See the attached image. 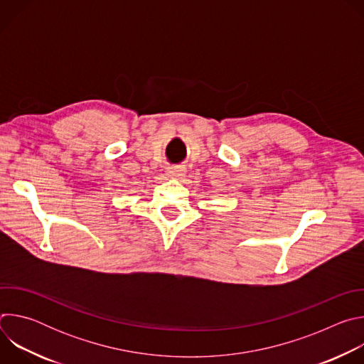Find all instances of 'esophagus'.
I'll list each match as a JSON object with an SVG mask.
<instances>
[{
    "mask_svg": "<svg viewBox=\"0 0 364 364\" xmlns=\"http://www.w3.org/2000/svg\"><path fill=\"white\" fill-rule=\"evenodd\" d=\"M184 173H186L184 167H168L167 168V174L173 178H180L184 176Z\"/></svg>",
    "mask_w": 364,
    "mask_h": 364,
    "instance_id": "obj_1",
    "label": "esophagus"
}]
</instances>
